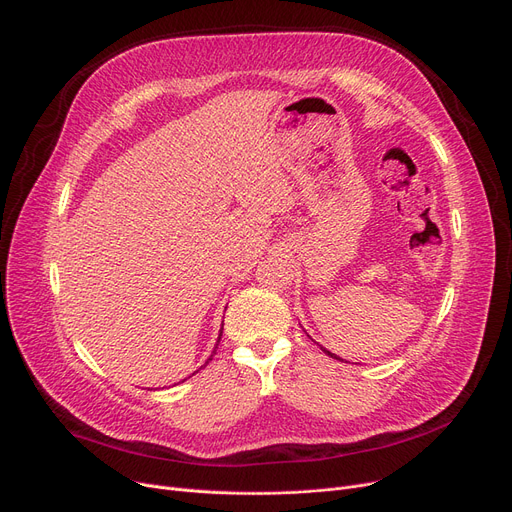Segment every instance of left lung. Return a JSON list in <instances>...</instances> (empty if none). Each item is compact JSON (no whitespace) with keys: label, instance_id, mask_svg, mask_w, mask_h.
I'll list each match as a JSON object with an SVG mask.
<instances>
[{"label":"left lung","instance_id":"left-lung-1","mask_svg":"<svg viewBox=\"0 0 512 512\" xmlns=\"http://www.w3.org/2000/svg\"><path fill=\"white\" fill-rule=\"evenodd\" d=\"M321 350H323V352H325V354H327V356H331V358H335V360H342V358H337V356H335V354H331V352H329V350H325V348H323V346H321Z\"/></svg>","mask_w":512,"mask_h":512}]
</instances>
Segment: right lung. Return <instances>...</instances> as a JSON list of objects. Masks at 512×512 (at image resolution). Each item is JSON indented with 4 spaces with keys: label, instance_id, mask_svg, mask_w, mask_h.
Segmentation results:
<instances>
[{
    "label": "right lung",
    "instance_id": "add662e5",
    "mask_svg": "<svg viewBox=\"0 0 512 512\" xmlns=\"http://www.w3.org/2000/svg\"><path fill=\"white\" fill-rule=\"evenodd\" d=\"M220 337H222V329H220ZM220 337H218V344H220ZM218 344H216V348H218ZM214 354H216V350H214ZM214 354H212V356H214ZM212 356H210V358H208V362H210V360H212ZM208 362H206V364H208ZM206 364H203V366H206Z\"/></svg>",
    "mask_w": 512,
    "mask_h": 512
}]
</instances>
